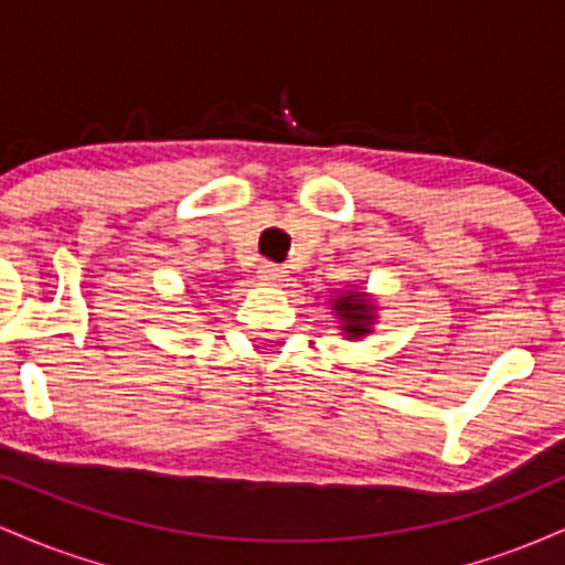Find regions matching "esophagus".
Here are the masks:
<instances>
[{
    "label": "esophagus",
    "instance_id": "obj_1",
    "mask_svg": "<svg viewBox=\"0 0 565 565\" xmlns=\"http://www.w3.org/2000/svg\"><path fill=\"white\" fill-rule=\"evenodd\" d=\"M257 274H260V278H265V281H284V276H287V268L278 263H260V268H257Z\"/></svg>",
    "mask_w": 565,
    "mask_h": 565
}]
</instances>
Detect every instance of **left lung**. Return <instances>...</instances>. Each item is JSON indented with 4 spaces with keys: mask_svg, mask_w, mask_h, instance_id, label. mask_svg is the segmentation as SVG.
I'll return each instance as SVG.
<instances>
[{
    "mask_svg": "<svg viewBox=\"0 0 565 565\" xmlns=\"http://www.w3.org/2000/svg\"><path fill=\"white\" fill-rule=\"evenodd\" d=\"M334 302V310L337 316H340L342 321V329L350 337H361L369 332V327H372L374 321V308L364 300V295L361 291H353V295H345V297H337Z\"/></svg>",
    "mask_w": 565,
    "mask_h": 565,
    "instance_id": "8db88e82",
    "label": "left lung"
}]
</instances>
